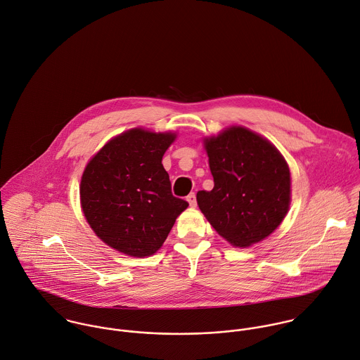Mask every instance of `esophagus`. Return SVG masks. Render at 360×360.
Returning <instances> with one entry per match:
<instances>
[{
	"mask_svg": "<svg viewBox=\"0 0 360 360\" xmlns=\"http://www.w3.org/2000/svg\"><path fill=\"white\" fill-rule=\"evenodd\" d=\"M187 201H188V204H190V207H195L197 205V198H195V194L194 193H191V194H188L187 195Z\"/></svg>",
	"mask_w": 360,
	"mask_h": 360,
	"instance_id": "obj_1",
	"label": "esophagus"
}]
</instances>
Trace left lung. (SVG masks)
Listing matches in <instances>:
<instances>
[{"label": "left lung", "instance_id": "left-lung-1", "mask_svg": "<svg viewBox=\"0 0 360 360\" xmlns=\"http://www.w3.org/2000/svg\"><path fill=\"white\" fill-rule=\"evenodd\" d=\"M214 176L197 202L212 228L232 245L268 238L290 205V172L281 152L245 127H229L204 139Z\"/></svg>", "mask_w": 360, "mask_h": 360}]
</instances>
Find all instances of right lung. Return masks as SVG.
Wrapping results in <instances>:
<instances>
[{
  "mask_svg": "<svg viewBox=\"0 0 360 360\" xmlns=\"http://www.w3.org/2000/svg\"><path fill=\"white\" fill-rule=\"evenodd\" d=\"M174 132L132 128L110 139L81 179L84 215L108 245L131 257L155 254L188 202L172 194L162 165Z\"/></svg>",
  "mask_w": 360,
  "mask_h": 360,
  "instance_id": "1",
  "label": "right lung"
}]
</instances>
